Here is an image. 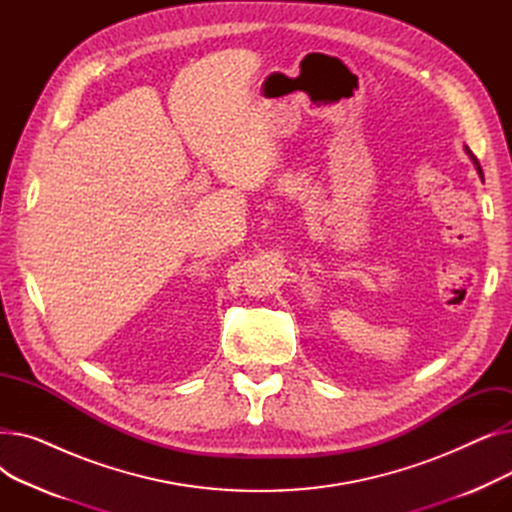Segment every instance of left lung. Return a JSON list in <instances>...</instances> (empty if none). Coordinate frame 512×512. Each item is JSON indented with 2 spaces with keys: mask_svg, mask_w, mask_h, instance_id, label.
Instances as JSON below:
<instances>
[{
  "mask_svg": "<svg viewBox=\"0 0 512 512\" xmlns=\"http://www.w3.org/2000/svg\"><path fill=\"white\" fill-rule=\"evenodd\" d=\"M467 153L471 155V151H469V149H467ZM471 157H473V155H471ZM473 161H475V166H477V172H479V176L483 178V174H481V168H479V164H477V159H475V157H473Z\"/></svg>",
  "mask_w": 512,
  "mask_h": 512,
  "instance_id": "1",
  "label": "left lung"
}]
</instances>
